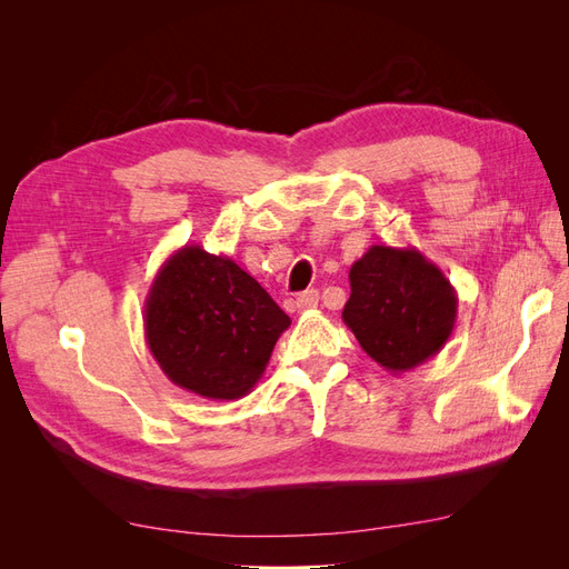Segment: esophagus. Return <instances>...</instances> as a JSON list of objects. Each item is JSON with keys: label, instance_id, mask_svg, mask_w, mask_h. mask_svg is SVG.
Returning a JSON list of instances; mask_svg holds the SVG:
<instances>
[{"label": "esophagus", "instance_id": "esophagus-1", "mask_svg": "<svg viewBox=\"0 0 569 569\" xmlns=\"http://www.w3.org/2000/svg\"><path fill=\"white\" fill-rule=\"evenodd\" d=\"M297 308L303 313V311H313V308H318V291L316 289H308L303 291V295L297 297Z\"/></svg>", "mask_w": 569, "mask_h": 569}]
</instances>
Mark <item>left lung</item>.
I'll return each instance as SVG.
<instances>
[{
	"mask_svg": "<svg viewBox=\"0 0 569 569\" xmlns=\"http://www.w3.org/2000/svg\"><path fill=\"white\" fill-rule=\"evenodd\" d=\"M349 282L341 318L385 370L418 368L449 341L458 318L456 289L416 247L372 244L351 266Z\"/></svg>",
	"mask_w": 569,
	"mask_h": 569,
	"instance_id": "8db88e82",
	"label": "left lung"
}]
</instances>
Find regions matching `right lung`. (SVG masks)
Returning <instances> with one entry per match:
<instances>
[{
    "label": "right lung",
    "mask_w": 569,
    "mask_h": 569,
    "mask_svg": "<svg viewBox=\"0 0 569 569\" xmlns=\"http://www.w3.org/2000/svg\"><path fill=\"white\" fill-rule=\"evenodd\" d=\"M289 316L232 258L184 244L144 299V339L173 385L234 401L261 380Z\"/></svg>",
    "instance_id": "obj_1"
}]
</instances>
